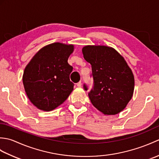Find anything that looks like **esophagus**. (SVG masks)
<instances>
[{
	"label": "esophagus",
	"mask_w": 159,
	"mask_h": 159,
	"mask_svg": "<svg viewBox=\"0 0 159 159\" xmlns=\"http://www.w3.org/2000/svg\"><path fill=\"white\" fill-rule=\"evenodd\" d=\"M76 85H77V87H81V85H82V83L80 82V81H79V83H76Z\"/></svg>",
	"instance_id": "esophagus-1"
}]
</instances>
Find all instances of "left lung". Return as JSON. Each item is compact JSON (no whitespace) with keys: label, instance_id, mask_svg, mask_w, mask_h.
Returning <instances> with one entry per match:
<instances>
[{"label":"left lung","instance_id":"obj_1","mask_svg":"<svg viewBox=\"0 0 159 159\" xmlns=\"http://www.w3.org/2000/svg\"><path fill=\"white\" fill-rule=\"evenodd\" d=\"M84 59L92 65L93 85L88 93L91 102L104 115L121 112L132 98L133 74L116 50L104 46H86ZM85 90L88 86L83 85Z\"/></svg>","mask_w":159,"mask_h":159}]
</instances>
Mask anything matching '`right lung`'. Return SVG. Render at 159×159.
<instances>
[{"label":"right lung","mask_w":159,"mask_h":159,"mask_svg":"<svg viewBox=\"0 0 159 159\" xmlns=\"http://www.w3.org/2000/svg\"><path fill=\"white\" fill-rule=\"evenodd\" d=\"M73 45L53 43L40 49L26 66L23 84L30 101L39 109L50 111L59 107L72 92L67 63Z\"/></svg>","instance_id":"right-lung-1"}]
</instances>
